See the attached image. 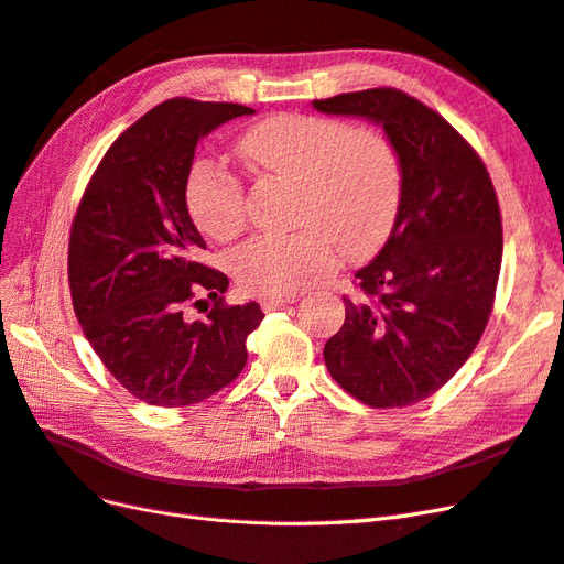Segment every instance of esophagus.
Masks as SVG:
<instances>
[{
    "instance_id": "obj_1",
    "label": "esophagus",
    "mask_w": 564,
    "mask_h": 564,
    "mask_svg": "<svg viewBox=\"0 0 564 564\" xmlns=\"http://www.w3.org/2000/svg\"><path fill=\"white\" fill-rule=\"evenodd\" d=\"M296 296H268L261 301V308L263 311H278V308H284V305L294 303Z\"/></svg>"
}]
</instances>
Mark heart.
Listing matches in <instances>:
<instances>
[{
	"mask_svg": "<svg viewBox=\"0 0 564 564\" xmlns=\"http://www.w3.org/2000/svg\"><path fill=\"white\" fill-rule=\"evenodd\" d=\"M237 155L251 169L299 185L289 237H253L232 253V275L245 292L292 296L329 275L338 249L348 261L377 253L395 228L404 174L386 133L336 117L280 112L237 139ZM195 226L228 242L247 226L242 181L209 160H197L183 187Z\"/></svg>",
	"mask_w": 564,
	"mask_h": 564,
	"instance_id": "1",
	"label": "heart"
}]
</instances>
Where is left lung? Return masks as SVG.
Returning a JSON list of instances; mask_svg holds the SVG:
<instances>
[{"label":"left lung","mask_w":564,"mask_h":564,"mask_svg":"<svg viewBox=\"0 0 564 564\" xmlns=\"http://www.w3.org/2000/svg\"><path fill=\"white\" fill-rule=\"evenodd\" d=\"M319 112L383 124L404 193L377 259L355 272L346 322L324 346L332 379L373 406H409L445 386L480 344L503 253L497 191L482 158L445 117L400 89L313 100Z\"/></svg>","instance_id":"1"}]
</instances>
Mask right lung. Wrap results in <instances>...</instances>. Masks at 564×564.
Instances as JSON below:
<instances>
[{"mask_svg": "<svg viewBox=\"0 0 564 564\" xmlns=\"http://www.w3.org/2000/svg\"><path fill=\"white\" fill-rule=\"evenodd\" d=\"M253 110L172 98L133 122L96 166L70 228L67 282L91 348L133 398L191 406L240 377L259 303L228 305L224 272L199 263L207 249L185 207L195 145ZM207 293L202 321L184 317Z\"/></svg>", "mask_w": 564, "mask_h": 564, "instance_id": "right-lung-1", "label": "right lung"}]
</instances>
